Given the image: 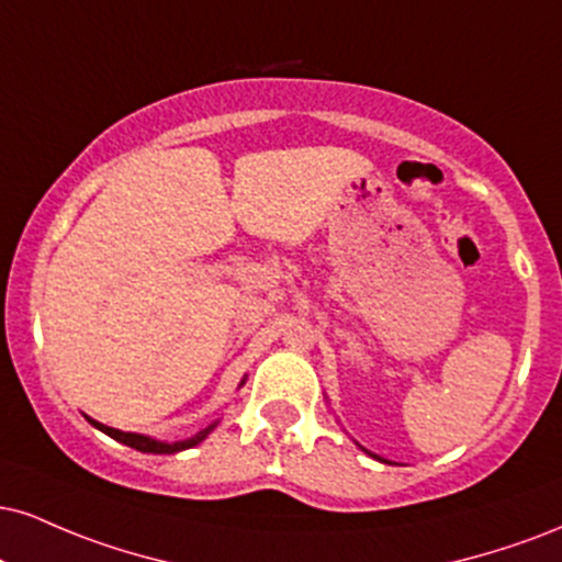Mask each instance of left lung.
Masks as SVG:
<instances>
[{
  "mask_svg": "<svg viewBox=\"0 0 562 562\" xmlns=\"http://www.w3.org/2000/svg\"><path fill=\"white\" fill-rule=\"evenodd\" d=\"M367 452H369V450H367ZM369 456H371V458H376V461H382V463H387V461H384V458H380V456H374V452H369Z\"/></svg>",
  "mask_w": 562,
  "mask_h": 562,
  "instance_id": "obj_1",
  "label": "left lung"
}]
</instances>
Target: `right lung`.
Listing matches in <instances>:
<instances>
[{"instance_id": "obj_1", "label": "right lung", "mask_w": 562, "mask_h": 562, "mask_svg": "<svg viewBox=\"0 0 562 562\" xmlns=\"http://www.w3.org/2000/svg\"><path fill=\"white\" fill-rule=\"evenodd\" d=\"M240 384H246V380H243ZM88 424H91V427H97L99 431H104V435H110L112 439H117V442L127 445V448L140 450V452H154V456H172V452L193 448V445L204 442V439L209 437V431L216 427V422H214V424H209L206 429H201L199 435L191 437V439H180V442H159V439H151V437H146V435H135V431H120V429L104 427V424L93 422V418H88Z\"/></svg>"}]
</instances>
